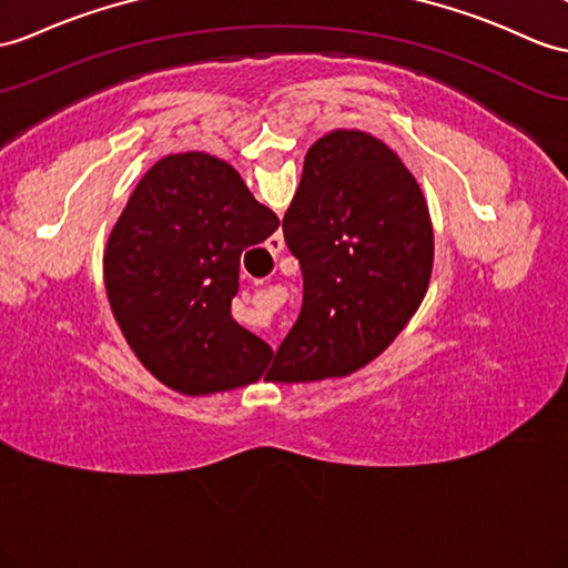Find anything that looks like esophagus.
Listing matches in <instances>:
<instances>
[{
  "label": "esophagus",
  "mask_w": 568,
  "mask_h": 568,
  "mask_svg": "<svg viewBox=\"0 0 568 568\" xmlns=\"http://www.w3.org/2000/svg\"><path fill=\"white\" fill-rule=\"evenodd\" d=\"M267 251H270L272 257L280 255V251H282V239H280V236H272V239L267 241Z\"/></svg>",
  "instance_id": "34e87169"
}]
</instances>
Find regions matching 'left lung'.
Returning a JSON list of instances; mask_svg holds the SVG:
<instances>
[{
	"label": "left lung",
	"instance_id": "8db88e82",
	"mask_svg": "<svg viewBox=\"0 0 568 568\" xmlns=\"http://www.w3.org/2000/svg\"><path fill=\"white\" fill-rule=\"evenodd\" d=\"M282 229L303 306L265 378L349 376L390 347L426 294L434 229L424 192L390 146L335 130L308 149Z\"/></svg>",
	"mask_w": 568,
	"mask_h": 568
}]
</instances>
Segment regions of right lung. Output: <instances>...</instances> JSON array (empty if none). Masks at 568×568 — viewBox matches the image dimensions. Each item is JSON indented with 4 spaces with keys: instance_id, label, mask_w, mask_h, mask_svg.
I'll use <instances>...</instances> for the list:
<instances>
[{
    "instance_id": "add662e5",
    "label": "right lung",
    "mask_w": 568,
    "mask_h": 568,
    "mask_svg": "<svg viewBox=\"0 0 568 568\" xmlns=\"http://www.w3.org/2000/svg\"><path fill=\"white\" fill-rule=\"evenodd\" d=\"M280 219L204 151L151 165L105 245V292L136 358L183 395L255 383L272 349L231 315L241 255Z\"/></svg>"
}]
</instances>
